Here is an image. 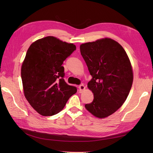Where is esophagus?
<instances>
[{"label": "esophagus", "mask_w": 153, "mask_h": 153, "mask_svg": "<svg viewBox=\"0 0 153 153\" xmlns=\"http://www.w3.org/2000/svg\"><path fill=\"white\" fill-rule=\"evenodd\" d=\"M79 93H82L84 90L85 89V87L84 86L83 84H81V85L79 86Z\"/></svg>", "instance_id": "esophagus-1"}]
</instances>
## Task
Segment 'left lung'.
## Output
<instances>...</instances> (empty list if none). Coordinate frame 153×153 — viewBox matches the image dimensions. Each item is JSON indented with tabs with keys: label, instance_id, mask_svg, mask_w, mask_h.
<instances>
[{
	"label": "left lung",
	"instance_id": "obj_1",
	"mask_svg": "<svg viewBox=\"0 0 153 153\" xmlns=\"http://www.w3.org/2000/svg\"><path fill=\"white\" fill-rule=\"evenodd\" d=\"M80 52L93 77L87 87L94 99L85 107L97 118H106L122 106L130 91V60L122 45L110 38L82 44Z\"/></svg>",
	"mask_w": 153,
	"mask_h": 153
}]
</instances>
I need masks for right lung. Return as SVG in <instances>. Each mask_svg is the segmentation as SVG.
<instances>
[{"instance_id":"1","label":"right lung","mask_w":153,"mask_h":153,"mask_svg":"<svg viewBox=\"0 0 153 153\" xmlns=\"http://www.w3.org/2000/svg\"><path fill=\"white\" fill-rule=\"evenodd\" d=\"M76 49L73 43L53 36L35 41L29 47L21 68L25 99L39 114L53 116L64 108L76 87L64 79L63 62Z\"/></svg>"}]
</instances>
